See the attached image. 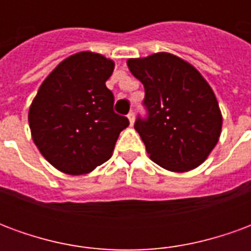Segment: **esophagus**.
<instances>
[{
  "mask_svg": "<svg viewBox=\"0 0 251 251\" xmlns=\"http://www.w3.org/2000/svg\"><path fill=\"white\" fill-rule=\"evenodd\" d=\"M127 120H129V124L133 125V124H134V114H133V113H129V114H127Z\"/></svg>",
  "mask_w": 251,
  "mask_h": 251,
  "instance_id": "obj_1",
  "label": "esophagus"
}]
</instances>
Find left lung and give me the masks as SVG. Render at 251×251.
<instances>
[{"label": "left lung", "mask_w": 251, "mask_h": 251, "mask_svg": "<svg viewBox=\"0 0 251 251\" xmlns=\"http://www.w3.org/2000/svg\"><path fill=\"white\" fill-rule=\"evenodd\" d=\"M126 63L145 88L149 118H138L134 129L149 158L177 174L198 168L219 141L223 122L208 82L191 63L169 52Z\"/></svg>", "instance_id": "8db88e82"}]
</instances>
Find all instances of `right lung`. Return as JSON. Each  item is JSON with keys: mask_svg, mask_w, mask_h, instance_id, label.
I'll use <instances>...</instances> for the list:
<instances>
[{"mask_svg": "<svg viewBox=\"0 0 251 251\" xmlns=\"http://www.w3.org/2000/svg\"><path fill=\"white\" fill-rule=\"evenodd\" d=\"M115 63L91 51L66 57L41 83L28 113L30 134L52 167L66 175H86L107 161L126 117L113 111L106 80Z\"/></svg>", "mask_w": 251, "mask_h": 251, "instance_id": "add662e5", "label": "right lung"}]
</instances>
